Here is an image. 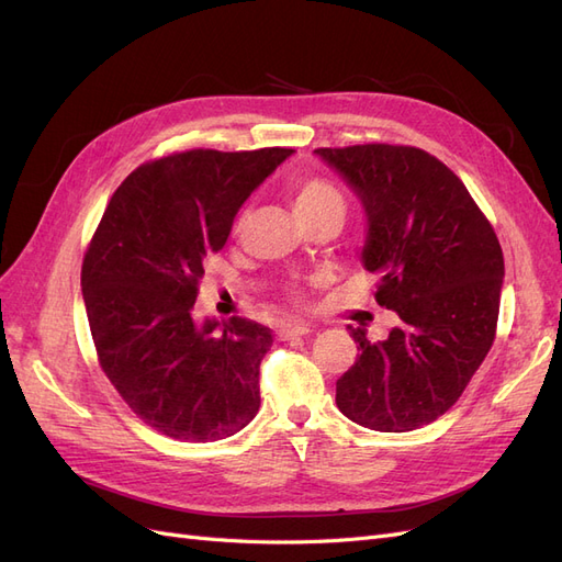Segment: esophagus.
Here are the masks:
<instances>
[{
  "label": "esophagus",
  "instance_id": "34e87169",
  "mask_svg": "<svg viewBox=\"0 0 562 562\" xmlns=\"http://www.w3.org/2000/svg\"><path fill=\"white\" fill-rule=\"evenodd\" d=\"M312 328L307 326V323H283L281 330H279V337L281 339H291V337H302V335H310Z\"/></svg>",
  "mask_w": 562,
  "mask_h": 562
}]
</instances>
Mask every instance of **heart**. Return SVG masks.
<instances>
[{"instance_id":"heart-1","label":"heart","mask_w":562,"mask_h":562,"mask_svg":"<svg viewBox=\"0 0 562 562\" xmlns=\"http://www.w3.org/2000/svg\"><path fill=\"white\" fill-rule=\"evenodd\" d=\"M291 196H293V206L304 223L321 213L345 211L342 192H339L330 180L321 176H295L291 180ZM288 295H291L295 302L302 300V293L297 288H291Z\"/></svg>"}]
</instances>
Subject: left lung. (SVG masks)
<instances>
[{
  "label": "left lung",
  "instance_id": "8db88e82",
  "mask_svg": "<svg viewBox=\"0 0 562 562\" xmlns=\"http://www.w3.org/2000/svg\"><path fill=\"white\" fill-rule=\"evenodd\" d=\"M368 215L363 265L398 326L382 342L347 328L359 359L337 380V407L372 431H413L462 396L495 342L504 255L450 168L407 145L318 147Z\"/></svg>",
  "mask_w": 562,
  "mask_h": 562
}]
</instances>
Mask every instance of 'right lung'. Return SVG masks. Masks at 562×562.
Wrapping results in <instances>:
<instances>
[{
	"label": "right lung",
	"mask_w": 562,
	"mask_h": 562,
	"mask_svg": "<svg viewBox=\"0 0 562 562\" xmlns=\"http://www.w3.org/2000/svg\"><path fill=\"white\" fill-rule=\"evenodd\" d=\"M291 147L187 149L147 161L116 187L83 255L81 293L112 386L159 434L209 443L260 407L271 330L192 316L203 262L223 250L236 211Z\"/></svg>",
	"instance_id": "right-lung-1"
}]
</instances>
